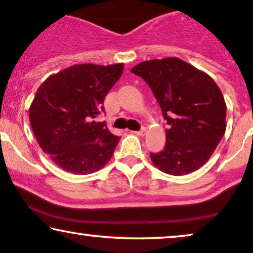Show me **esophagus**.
<instances>
[{"label":"esophagus","instance_id":"esophagus-1","mask_svg":"<svg viewBox=\"0 0 253 253\" xmlns=\"http://www.w3.org/2000/svg\"><path fill=\"white\" fill-rule=\"evenodd\" d=\"M145 132H146V129L145 127H142L141 130H139V131H135V133L137 136H144L145 135Z\"/></svg>","mask_w":253,"mask_h":253}]
</instances>
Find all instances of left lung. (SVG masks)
Listing matches in <instances>:
<instances>
[{
    "mask_svg": "<svg viewBox=\"0 0 253 253\" xmlns=\"http://www.w3.org/2000/svg\"><path fill=\"white\" fill-rule=\"evenodd\" d=\"M131 73L148 83L170 126L163 150L150 154L154 164L173 176L198 170L226 129V104L216 82L176 57L142 62Z\"/></svg>",
    "mask_w": 253,
    "mask_h": 253,
    "instance_id": "obj_1",
    "label": "left lung"
}]
</instances>
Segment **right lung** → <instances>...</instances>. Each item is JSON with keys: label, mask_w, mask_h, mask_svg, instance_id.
I'll use <instances>...</instances> for the list:
<instances>
[{"label": "right lung", "mask_w": 253, "mask_h": 253, "mask_svg": "<svg viewBox=\"0 0 253 253\" xmlns=\"http://www.w3.org/2000/svg\"><path fill=\"white\" fill-rule=\"evenodd\" d=\"M123 69L122 63L73 65L37 89L29 109L31 129L41 149L63 170L88 174L110 161L120 137L95 118Z\"/></svg>", "instance_id": "add662e5"}]
</instances>
